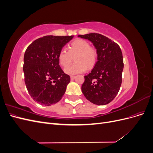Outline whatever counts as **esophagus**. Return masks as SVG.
Returning a JSON list of instances; mask_svg holds the SVG:
<instances>
[{
  "label": "esophagus",
  "mask_w": 153,
  "mask_h": 153,
  "mask_svg": "<svg viewBox=\"0 0 153 153\" xmlns=\"http://www.w3.org/2000/svg\"><path fill=\"white\" fill-rule=\"evenodd\" d=\"M70 78H71V80H74L76 78V76H71Z\"/></svg>",
  "instance_id": "obj_1"
}]
</instances>
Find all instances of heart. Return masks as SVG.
Returning <instances> with one entry per match:
<instances>
[{
  "label": "heart",
  "instance_id": "b5f03b06",
  "mask_svg": "<svg viewBox=\"0 0 153 153\" xmlns=\"http://www.w3.org/2000/svg\"><path fill=\"white\" fill-rule=\"evenodd\" d=\"M75 56L76 64L64 69V72L68 75H76L84 72L87 68L92 69L96 63L98 52L94 48L91 47L88 41L76 39L69 45L68 51L62 48L59 52L58 60L60 65L66 68Z\"/></svg>",
  "mask_w": 153,
  "mask_h": 153
}]
</instances>
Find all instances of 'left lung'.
Listing matches in <instances>:
<instances>
[{"mask_svg":"<svg viewBox=\"0 0 153 153\" xmlns=\"http://www.w3.org/2000/svg\"><path fill=\"white\" fill-rule=\"evenodd\" d=\"M78 36L91 41L98 52V61L94 68L84 76L82 93L95 105L108 104L117 96L121 85L124 68L121 50L117 43L100 34Z\"/></svg>","mask_w":153,"mask_h":153,"instance_id":"obj_1","label":"left lung"}]
</instances>
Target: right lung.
<instances>
[{"label":"right lung","instance_id":"1","mask_svg":"<svg viewBox=\"0 0 153 153\" xmlns=\"http://www.w3.org/2000/svg\"><path fill=\"white\" fill-rule=\"evenodd\" d=\"M73 36H46L33 41L24 54L25 83L29 94L42 105L50 106L61 100L70 76L59 66L58 55Z\"/></svg>","mask_w":153,"mask_h":153}]
</instances>
